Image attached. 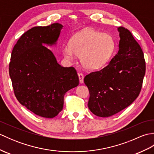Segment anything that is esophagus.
<instances>
[{
  "mask_svg": "<svg viewBox=\"0 0 154 154\" xmlns=\"http://www.w3.org/2000/svg\"><path fill=\"white\" fill-rule=\"evenodd\" d=\"M78 76H79L80 83H83V82H84V75H83V74L79 73V74H78Z\"/></svg>",
  "mask_w": 154,
  "mask_h": 154,
  "instance_id": "obj_1",
  "label": "esophagus"
}]
</instances>
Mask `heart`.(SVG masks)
Returning <instances> with one entry per match:
<instances>
[{"mask_svg": "<svg viewBox=\"0 0 154 154\" xmlns=\"http://www.w3.org/2000/svg\"><path fill=\"white\" fill-rule=\"evenodd\" d=\"M115 42L111 35L87 28L75 34L69 45L62 48L64 57L73 60L75 55L81 56L82 66L94 71L103 67L112 55Z\"/></svg>", "mask_w": 154, "mask_h": 154, "instance_id": "b5f03b06", "label": "heart"}]
</instances>
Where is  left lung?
Returning <instances> with one entry per match:
<instances>
[{"instance_id":"8db88e82","label":"left lung","mask_w":154,"mask_h":154,"mask_svg":"<svg viewBox=\"0 0 154 154\" xmlns=\"http://www.w3.org/2000/svg\"><path fill=\"white\" fill-rule=\"evenodd\" d=\"M119 51L105 67L84 78L89 91L88 107L94 115L109 117L138 97L146 73L143 53L131 32L119 27Z\"/></svg>"}]
</instances>
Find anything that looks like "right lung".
Listing matches in <instances>:
<instances>
[{
	"mask_svg": "<svg viewBox=\"0 0 154 154\" xmlns=\"http://www.w3.org/2000/svg\"><path fill=\"white\" fill-rule=\"evenodd\" d=\"M63 25L34 27L19 38L13 48L9 75L16 99L42 117L51 119L63 109L66 92L78 86L73 67H63L45 46L56 45Z\"/></svg>",
	"mask_w": 154,
	"mask_h": 154,
	"instance_id": "right-lung-1",
	"label": "right lung"
}]
</instances>
